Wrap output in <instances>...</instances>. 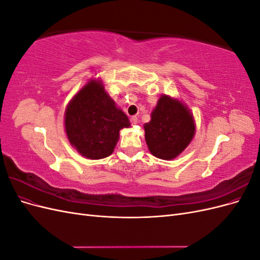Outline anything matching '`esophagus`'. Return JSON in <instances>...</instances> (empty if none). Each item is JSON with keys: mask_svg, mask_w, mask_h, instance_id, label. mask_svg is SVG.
<instances>
[{"mask_svg": "<svg viewBox=\"0 0 260 260\" xmlns=\"http://www.w3.org/2000/svg\"><path fill=\"white\" fill-rule=\"evenodd\" d=\"M130 121H131L132 124H137L138 123V117L137 116H132L130 118Z\"/></svg>", "mask_w": 260, "mask_h": 260, "instance_id": "obj_1", "label": "esophagus"}]
</instances>
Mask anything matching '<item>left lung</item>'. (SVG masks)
<instances>
[{
  "label": "left lung",
  "mask_w": 260,
  "mask_h": 260,
  "mask_svg": "<svg viewBox=\"0 0 260 260\" xmlns=\"http://www.w3.org/2000/svg\"><path fill=\"white\" fill-rule=\"evenodd\" d=\"M149 152L165 160L174 159L190 144L195 135L193 115L182 102L161 95L144 124Z\"/></svg>",
  "instance_id": "1"
}]
</instances>
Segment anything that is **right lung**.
Instances as JSON below:
<instances>
[{
  "label": "right lung",
  "mask_w": 260,
  "mask_h": 260,
  "mask_svg": "<svg viewBox=\"0 0 260 260\" xmlns=\"http://www.w3.org/2000/svg\"><path fill=\"white\" fill-rule=\"evenodd\" d=\"M130 121L108 95L101 80L86 83L69 102L65 112L66 135L85 158L101 159L111 155L119 131Z\"/></svg>",
  "instance_id": "1"
}]
</instances>
